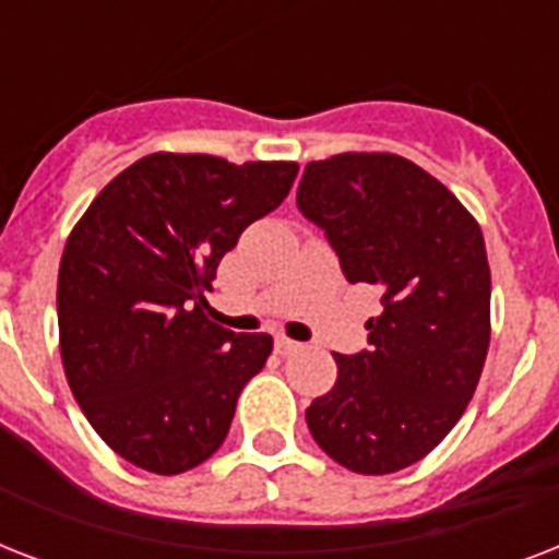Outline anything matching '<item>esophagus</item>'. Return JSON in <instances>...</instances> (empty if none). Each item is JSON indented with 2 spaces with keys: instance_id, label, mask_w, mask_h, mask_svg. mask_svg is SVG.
<instances>
[{
  "instance_id": "1",
  "label": "esophagus",
  "mask_w": 559,
  "mask_h": 559,
  "mask_svg": "<svg viewBox=\"0 0 559 559\" xmlns=\"http://www.w3.org/2000/svg\"><path fill=\"white\" fill-rule=\"evenodd\" d=\"M275 350H278V354H296V350H301V345L287 340V336H278V340H275Z\"/></svg>"
}]
</instances>
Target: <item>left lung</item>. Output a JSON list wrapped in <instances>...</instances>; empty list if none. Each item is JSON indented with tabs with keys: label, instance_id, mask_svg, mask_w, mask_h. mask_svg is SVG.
<instances>
[{
	"label": "left lung",
	"instance_id": "obj_1",
	"mask_svg": "<svg viewBox=\"0 0 559 559\" xmlns=\"http://www.w3.org/2000/svg\"><path fill=\"white\" fill-rule=\"evenodd\" d=\"M298 211L322 228L350 284L382 289L368 350L333 354L340 377L307 408L336 464L385 476L459 424L490 345L485 237L450 188L394 153L310 162Z\"/></svg>",
	"mask_w": 559,
	"mask_h": 559
}]
</instances>
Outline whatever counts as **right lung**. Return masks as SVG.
<instances>
[{"instance_id": "obj_1", "label": "right lung", "mask_w": 559, "mask_h": 559, "mask_svg": "<svg viewBox=\"0 0 559 559\" xmlns=\"http://www.w3.org/2000/svg\"><path fill=\"white\" fill-rule=\"evenodd\" d=\"M296 174V162L151 153L72 228L57 275L66 380L92 429L135 467L177 476L226 441L272 336L209 322L205 293Z\"/></svg>"}]
</instances>
